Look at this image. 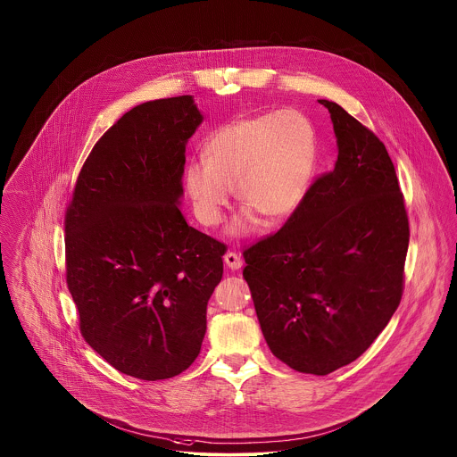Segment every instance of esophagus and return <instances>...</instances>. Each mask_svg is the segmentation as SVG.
Returning a JSON list of instances; mask_svg holds the SVG:
<instances>
[{"mask_svg":"<svg viewBox=\"0 0 457 457\" xmlns=\"http://www.w3.org/2000/svg\"><path fill=\"white\" fill-rule=\"evenodd\" d=\"M225 263L228 265V269L237 270V269H241V267H243V259H241L236 252H227V255H225Z\"/></svg>","mask_w":457,"mask_h":457,"instance_id":"34e87169","label":"esophagus"}]
</instances>
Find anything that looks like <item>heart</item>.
I'll return each instance as SVG.
<instances>
[{
  "label": "heart",
  "instance_id": "1",
  "mask_svg": "<svg viewBox=\"0 0 457 457\" xmlns=\"http://www.w3.org/2000/svg\"><path fill=\"white\" fill-rule=\"evenodd\" d=\"M317 153L312 121L299 111L283 109L232 121L212 131L204 160L192 162L185 185L198 220L214 227L221 221L236 187L245 207L232 234H250L259 218L279 223L306 194Z\"/></svg>",
  "mask_w": 457,
  "mask_h": 457
}]
</instances>
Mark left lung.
<instances>
[{
	"label": "left lung",
	"mask_w": 457,
	"mask_h": 457,
	"mask_svg": "<svg viewBox=\"0 0 457 457\" xmlns=\"http://www.w3.org/2000/svg\"><path fill=\"white\" fill-rule=\"evenodd\" d=\"M337 142L288 221L245 250V279L270 352L299 373L328 375L362 355L403 295L408 214L384 142L343 107Z\"/></svg>",
	"instance_id": "8db88e82"
}]
</instances>
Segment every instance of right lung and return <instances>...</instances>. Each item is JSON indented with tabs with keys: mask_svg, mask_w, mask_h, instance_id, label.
<instances>
[{
	"mask_svg": "<svg viewBox=\"0 0 457 457\" xmlns=\"http://www.w3.org/2000/svg\"><path fill=\"white\" fill-rule=\"evenodd\" d=\"M190 95L133 107L102 135L66 207V285L87 345L140 380L192 366L227 246L178 207L202 123Z\"/></svg>",
	"mask_w": 457,
	"mask_h": 457,
	"instance_id": "add662e5",
	"label": "right lung"
}]
</instances>
